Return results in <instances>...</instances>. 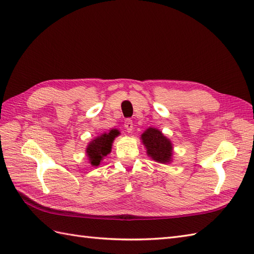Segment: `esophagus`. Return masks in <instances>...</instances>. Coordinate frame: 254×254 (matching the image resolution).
Instances as JSON below:
<instances>
[{"instance_id":"obj_1","label":"esophagus","mask_w":254,"mask_h":254,"mask_svg":"<svg viewBox=\"0 0 254 254\" xmlns=\"http://www.w3.org/2000/svg\"><path fill=\"white\" fill-rule=\"evenodd\" d=\"M124 127H126V130L130 133L133 131V122L130 119H127L126 121H124Z\"/></svg>"}]
</instances>
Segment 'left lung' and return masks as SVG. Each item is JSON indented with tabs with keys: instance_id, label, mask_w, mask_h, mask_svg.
<instances>
[{
	"instance_id": "obj_1",
	"label": "left lung",
	"mask_w": 254,
	"mask_h": 254,
	"mask_svg": "<svg viewBox=\"0 0 254 254\" xmlns=\"http://www.w3.org/2000/svg\"><path fill=\"white\" fill-rule=\"evenodd\" d=\"M148 157L159 164H170L174 155V146L170 139L158 128L149 127L141 135Z\"/></svg>"
}]
</instances>
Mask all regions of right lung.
Here are the masks:
<instances>
[{
    "label": "right lung",
    "instance_id": "obj_1",
    "mask_svg": "<svg viewBox=\"0 0 254 254\" xmlns=\"http://www.w3.org/2000/svg\"><path fill=\"white\" fill-rule=\"evenodd\" d=\"M119 130L112 128L108 132H104L100 135L95 137L88 143L86 147V155H87L89 164L93 167H98L100 163L108 154H110L112 149V143L115 138L119 136Z\"/></svg>",
    "mask_w": 254,
    "mask_h": 254
}]
</instances>
